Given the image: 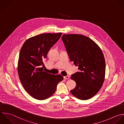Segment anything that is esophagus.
Returning <instances> with one entry per match:
<instances>
[{"label": "esophagus", "mask_w": 124, "mask_h": 124, "mask_svg": "<svg viewBox=\"0 0 124 124\" xmlns=\"http://www.w3.org/2000/svg\"><path fill=\"white\" fill-rule=\"evenodd\" d=\"M64 79L66 80H69L70 79V77L69 76H64Z\"/></svg>", "instance_id": "1"}]
</instances>
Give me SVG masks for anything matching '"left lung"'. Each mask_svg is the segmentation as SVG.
Returning <instances> with one entry per match:
<instances>
[{
    "label": "left lung",
    "mask_w": 124,
    "mask_h": 124,
    "mask_svg": "<svg viewBox=\"0 0 124 124\" xmlns=\"http://www.w3.org/2000/svg\"><path fill=\"white\" fill-rule=\"evenodd\" d=\"M62 41L69 58L79 71L71 75L76 86L71 93L81 100L96 95L105 79V61L100 47L91 39L80 34H64Z\"/></svg>",
    "instance_id": "left-lung-1"
}]
</instances>
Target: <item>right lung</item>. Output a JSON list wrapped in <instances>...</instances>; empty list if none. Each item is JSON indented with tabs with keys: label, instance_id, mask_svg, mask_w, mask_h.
Listing matches in <instances>:
<instances>
[{
	"label": "right lung",
	"instance_id": "obj_1",
	"mask_svg": "<svg viewBox=\"0 0 124 124\" xmlns=\"http://www.w3.org/2000/svg\"><path fill=\"white\" fill-rule=\"evenodd\" d=\"M61 35L62 33L39 34L27 39L21 49L17 68L19 79L25 90L37 100L50 97L55 92L58 83L63 80L60 74L43 70L44 60Z\"/></svg>",
	"mask_w": 124,
	"mask_h": 124
}]
</instances>
